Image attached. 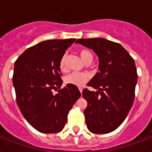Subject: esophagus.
I'll return each mask as SVG.
<instances>
[{
	"label": "esophagus",
	"instance_id": "esophagus-1",
	"mask_svg": "<svg viewBox=\"0 0 152 152\" xmlns=\"http://www.w3.org/2000/svg\"><path fill=\"white\" fill-rule=\"evenodd\" d=\"M79 89H80V93L83 92V88H79Z\"/></svg>",
	"mask_w": 152,
	"mask_h": 152
}]
</instances>
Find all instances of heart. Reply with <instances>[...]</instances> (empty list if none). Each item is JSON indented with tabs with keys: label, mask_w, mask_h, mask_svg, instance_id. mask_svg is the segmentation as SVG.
<instances>
[{
	"label": "heart",
	"mask_w": 152,
	"mask_h": 152,
	"mask_svg": "<svg viewBox=\"0 0 152 152\" xmlns=\"http://www.w3.org/2000/svg\"><path fill=\"white\" fill-rule=\"evenodd\" d=\"M80 56L85 63H90L93 59L92 53L86 49H83L79 51ZM65 56L61 58L59 62V69L61 72L66 70V64H65ZM88 76L86 73H80V72H72L67 75L64 77V82L67 84L76 86V87H82L84 83L88 81Z\"/></svg>",
	"instance_id": "obj_1"
}]
</instances>
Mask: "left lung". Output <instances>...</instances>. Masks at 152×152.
Masks as SVG:
<instances>
[{"label":"left lung","instance_id":"obj_1","mask_svg":"<svg viewBox=\"0 0 152 152\" xmlns=\"http://www.w3.org/2000/svg\"><path fill=\"white\" fill-rule=\"evenodd\" d=\"M76 43L93 50L99 60V72L88 83L98 91L85 88L82 94L88 102L83 111L87 127L98 134L113 132L124 121L134 102V60L121 44L105 39H80Z\"/></svg>","mask_w":152,"mask_h":152}]
</instances>
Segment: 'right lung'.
<instances>
[{
  "label": "right lung",
  "instance_id": "obj_1",
  "mask_svg": "<svg viewBox=\"0 0 152 152\" xmlns=\"http://www.w3.org/2000/svg\"><path fill=\"white\" fill-rule=\"evenodd\" d=\"M75 40L42 42L27 49L15 61L12 83L17 105L27 122L42 133L61 132L69 110L80 97L76 86L61 88L60 60ZM53 90H58L56 95Z\"/></svg>",
  "mask_w": 152,
  "mask_h": 152
}]
</instances>
